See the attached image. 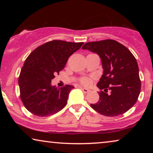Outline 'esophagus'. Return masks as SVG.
<instances>
[{
    "instance_id": "34e87169",
    "label": "esophagus",
    "mask_w": 153,
    "mask_h": 153,
    "mask_svg": "<svg viewBox=\"0 0 153 153\" xmlns=\"http://www.w3.org/2000/svg\"><path fill=\"white\" fill-rule=\"evenodd\" d=\"M80 88L81 89V91H82L84 93H88L90 91L89 89L85 88H83V87H80Z\"/></svg>"
}]
</instances>
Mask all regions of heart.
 Segmentation results:
<instances>
[{"label": "heart", "mask_w": 153, "mask_h": 153, "mask_svg": "<svg viewBox=\"0 0 153 153\" xmlns=\"http://www.w3.org/2000/svg\"><path fill=\"white\" fill-rule=\"evenodd\" d=\"M81 83L84 85H88L90 83L89 79H88L87 77H83V78L81 79Z\"/></svg>", "instance_id": "obj_1"}]
</instances>
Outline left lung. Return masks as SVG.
Wrapping results in <instances>:
<instances>
[{
	"instance_id": "1",
	"label": "left lung",
	"mask_w": 153,
	"mask_h": 153,
	"mask_svg": "<svg viewBox=\"0 0 153 153\" xmlns=\"http://www.w3.org/2000/svg\"><path fill=\"white\" fill-rule=\"evenodd\" d=\"M82 49L98 54L104 70L97 84L102 90L100 100L91 104V107L110 117L127 112L137 102L141 92L139 66L134 56L124 45L113 39L87 42Z\"/></svg>"
}]
</instances>
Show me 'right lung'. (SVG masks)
Instances as JSON below:
<instances>
[{
    "mask_svg": "<svg viewBox=\"0 0 153 153\" xmlns=\"http://www.w3.org/2000/svg\"><path fill=\"white\" fill-rule=\"evenodd\" d=\"M83 42L53 40L31 52L19 77L20 97L27 110L39 117L49 116L62 110L73 85L58 88L51 80L65 68L70 56Z\"/></svg>",
    "mask_w": 153,
    "mask_h": 153,
    "instance_id": "1",
    "label": "right lung"
}]
</instances>
